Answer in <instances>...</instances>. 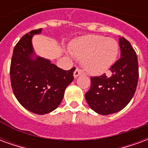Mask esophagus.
I'll use <instances>...</instances> for the list:
<instances>
[{"label":"esophagus","mask_w":148,"mask_h":148,"mask_svg":"<svg viewBox=\"0 0 148 148\" xmlns=\"http://www.w3.org/2000/svg\"><path fill=\"white\" fill-rule=\"evenodd\" d=\"M82 74V71H81V70H79L78 68H77L75 71H74V78H76V77H77L79 75H81V74Z\"/></svg>","instance_id":"obj_1"}]
</instances>
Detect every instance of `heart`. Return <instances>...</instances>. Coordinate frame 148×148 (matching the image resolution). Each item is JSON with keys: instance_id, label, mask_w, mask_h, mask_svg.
Returning a JSON list of instances; mask_svg holds the SVG:
<instances>
[{"instance_id": "heart-1", "label": "heart", "mask_w": 148, "mask_h": 148, "mask_svg": "<svg viewBox=\"0 0 148 148\" xmlns=\"http://www.w3.org/2000/svg\"><path fill=\"white\" fill-rule=\"evenodd\" d=\"M118 52V43L114 39L88 35L74 40L70 55L82 60L83 68L88 74L98 76L112 66Z\"/></svg>"}]
</instances>
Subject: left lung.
<instances>
[{
	"mask_svg": "<svg viewBox=\"0 0 148 148\" xmlns=\"http://www.w3.org/2000/svg\"><path fill=\"white\" fill-rule=\"evenodd\" d=\"M121 58L110 68L111 76L91 77V86L85 97L97 113L109 115L121 111L132 98L139 78L138 59L131 43L119 38Z\"/></svg>",
	"mask_w": 148,
	"mask_h": 148,
	"instance_id": "8db88e82",
	"label": "left lung"
}]
</instances>
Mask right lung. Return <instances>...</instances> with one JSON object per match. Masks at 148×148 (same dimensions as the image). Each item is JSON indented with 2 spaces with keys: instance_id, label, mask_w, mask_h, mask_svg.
<instances>
[{
  "instance_id": "obj_1",
  "label": "right lung",
  "mask_w": 148,
  "mask_h": 148,
  "mask_svg": "<svg viewBox=\"0 0 148 148\" xmlns=\"http://www.w3.org/2000/svg\"><path fill=\"white\" fill-rule=\"evenodd\" d=\"M41 32V28L32 31L15 46L10 79L13 93L21 106L33 113L44 115L60 105L66 88L74 80L75 68L64 71L36 54L32 37Z\"/></svg>"
}]
</instances>
